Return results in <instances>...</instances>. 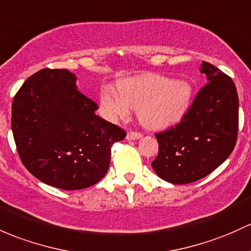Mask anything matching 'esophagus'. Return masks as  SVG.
Masks as SVG:
<instances>
[{"instance_id": "obj_1", "label": "esophagus", "mask_w": 251, "mask_h": 251, "mask_svg": "<svg viewBox=\"0 0 251 251\" xmlns=\"http://www.w3.org/2000/svg\"><path fill=\"white\" fill-rule=\"evenodd\" d=\"M141 136V133H137V131H129V133L126 134V140H137Z\"/></svg>"}]
</instances>
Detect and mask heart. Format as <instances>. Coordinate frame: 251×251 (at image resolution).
Returning a JSON list of instances; mask_svg holds the SVG:
<instances>
[{
    "mask_svg": "<svg viewBox=\"0 0 251 251\" xmlns=\"http://www.w3.org/2000/svg\"><path fill=\"white\" fill-rule=\"evenodd\" d=\"M190 98L189 83L158 74L121 80L118 91L109 85L100 91L101 109L107 117L126 118L133 107L137 109L140 122L150 129H164L179 122Z\"/></svg>",
    "mask_w": 251,
    "mask_h": 251,
    "instance_id": "b5f03b06",
    "label": "heart"
}]
</instances>
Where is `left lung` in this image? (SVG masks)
<instances>
[{"instance_id":"1","label":"left lung","mask_w":251,"mask_h":251,"mask_svg":"<svg viewBox=\"0 0 251 251\" xmlns=\"http://www.w3.org/2000/svg\"><path fill=\"white\" fill-rule=\"evenodd\" d=\"M208 82L199 91L180 122L155 134L159 152L152 168L160 178L188 184L214 171L232 153L238 134V94L228 75L208 62Z\"/></svg>"}]
</instances>
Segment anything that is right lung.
I'll return each mask as SVG.
<instances>
[{"mask_svg":"<svg viewBox=\"0 0 251 251\" xmlns=\"http://www.w3.org/2000/svg\"><path fill=\"white\" fill-rule=\"evenodd\" d=\"M67 69L44 68L28 77L12 104V130L24 166L63 190L96 184L106 175L111 147L126 133L96 115L92 99Z\"/></svg>","mask_w":251,"mask_h":251,"instance_id":"right-lung-1","label":"right lung"}]
</instances>
